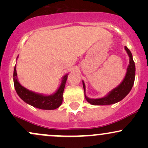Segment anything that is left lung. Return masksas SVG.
<instances>
[{
  "instance_id": "1",
  "label": "left lung",
  "mask_w": 148,
  "mask_h": 148,
  "mask_svg": "<svg viewBox=\"0 0 148 148\" xmlns=\"http://www.w3.org/2000/svg\"><path fill=\"white\" fill-rule=\"evenodd\" d=\"M125 50L129 56H130V64L127 70V74L125 79L117 88H114L108 93V95L104 97L99 98V99H90L86 95V86L84 82L83 81V86L84 89V94L86 99L88 102L92 105H110L113 103H117L121 101L124 98L129 94L131 90H132L135 80V63L133 60L132 54L130 49L127 47H125Z\"/></svg>"
}]
</instances>
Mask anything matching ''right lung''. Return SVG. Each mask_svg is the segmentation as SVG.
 Segmentation results:
<instances>
[{"mask_svg":"<svg viewBox=\"0 0 148 148\" xmlns=\"http://www.w3.org/2000/svg\"><path fill=\"white\" fill-rule=\"evenodd\" d=\"M68 74L64 76L60 87L56 92L51 95H43L37 94L33 92L28 90L26 88L21 86L17 80V74L16 71V65L14 67L13 80L14 85L16 93L22 100L25 103L31 105L37 108L44 110H53L58 108L62 102V94L65 86L66 81L67 79Z\"/></svg>","mask_w":148,"mask_h":148,"instance_id":"add662e5","label":"right lung"}]
</instances>
